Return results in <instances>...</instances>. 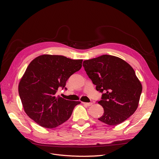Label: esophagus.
Segmentation results:
<instances>
[{"label": "esophagus", "mask_w": 159, "mask_h": 159, "mask_svg": "<svg viewBox=\"0 0 159 159\" xmlns=\"http://www.w3.org/2000/svg\"><path fill=\"white\" fill-rule=\"evenodd\" d=\"M82 104H85V105H86L88 106H91V105L93 104L91 102H82Z\"/></svg>", "instance_id": "34e87169"}]
</instances>
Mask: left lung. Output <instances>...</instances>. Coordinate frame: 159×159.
<instances>
[{
  "instance_id": "left-lung-1",
  "label": "left lung",
  "mask_w": 159,
  "mask_h": 159,
  "mask_svg": "<svg viewBox=\"0 0 159 159\" xmlns=\"http://www.w3.org/2000/svg\"><path fill=\"white\" fill-rule=\"evenodd\" d=\"M88 77L102 93L97 102L104 108L101 122L115 126L136 111L142 93L141 83L132 67L121 58L103 55L83 62Z\"/></svg>"
}]
</instances>
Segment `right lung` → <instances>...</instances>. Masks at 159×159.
<instances>
[{
    "label": "right lung",
    "instance_id": "right-lung-1",
    "mask_svg": "<svg viewBox=\"0 0 159 159\" xmlns=\"http://www.w3.org/2000/svg\"><path fill=\"white\" fill-rule=\"evenodd\" d=\"M82 60L62 55H43L33 59L19 85L24 110L33 120L46 128H54L68 120L80 101L57 96L71 75L82 68Z\"/></svg>",
    "mask_w": 159,
    "mask_h": 159
}]
</instances>
